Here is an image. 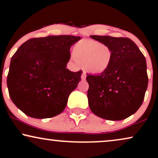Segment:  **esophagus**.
I'll use <instances>...</instances> for the list:
<instances>
[{"mask_svg":"<svg viewBox=\"0 0 158 158\" xmlns=\"http://www.w3.org/2000/svg\"><path fill=\"white\" fill-rule=\"evenodd\" d=\"M86 73H85V72H83L82 73V74H81V79H83V80H85V79H86Z\"/></svg>","mask_w":158,"mask_h":158,"instance_id":"1","label":"esophagus"}]
</instances>
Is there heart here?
Wrapping results in <instances>:
<instances>
[{
    "mask_svg": "<svg viewBox=\"0 0 158 158\" xmlns=\"http://www.w3.org/2000/svg\"><path fill=\"white\" fill-rule=\"evenodd\" d=\"M72 53L86 71L94 74L105 72L113 61V51L109 45L93 40L83 39L77 42Z\"/></svg>",
    "mask_w": 158,
    "mask_h": 158,
    "instance_id": "obj_1",
    "label": "heart"
}]
</instances>
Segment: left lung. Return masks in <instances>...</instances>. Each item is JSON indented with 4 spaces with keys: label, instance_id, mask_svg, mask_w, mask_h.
I'll use <instances>...</instances> for the list:
<instances>
[{
    "label": "left lung",
    "instance_id": "1",
    "mask_svg": "<svg viewBox=\"0 0 158 158\" xmlns=\"http://www.w3.org/2000/svg\"><path fill=\"white\" fill-rule=\"evenodd\" d=\"M113 51L110 68L98 75L87 74L91 111L106 120L127 118L139 109L148 85L146 62L137 45L127 37L91 35Z\"/></svg>",
    "mask_w": 158,
    "mask_h": 158
}]
</instances>
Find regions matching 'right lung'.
Masks as SVG:
<instances>
[{"mask_svg": "<svg viewBox=\"0 0 158 158\" xmlns=\"http://www.w3.org/2000/svg\"><path fill=\"white\" fill-rule=\"evenodd\" d=\"M81 39L70 35L31 38L11 60L7 87L9 96L23 113L47 118L62 113L82 71L66 68L71 45Z\"/></svg>", "mask_w": 158, "mask_h": 158, "instance_id": "right-lung-1", "label": "right lung"}]
</instances>
